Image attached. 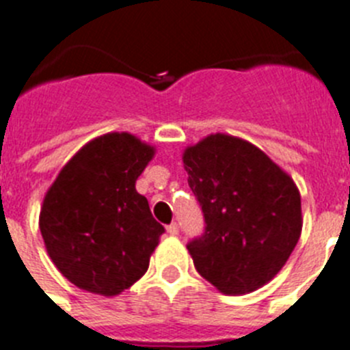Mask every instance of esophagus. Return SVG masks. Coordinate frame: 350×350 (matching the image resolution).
Returning <instances> with one entry per match:
<instances>
[{"label": "esophagus", "instance_id": "34e87169", "mask_svg": "<svg viewBox=\"0 0 350 350\" xmlns=\"http://www.w3.org/2000/svg\"><path fill=\"white\" fill-rule=\"evenodd\" d=\"M166 230H168V234H170V235H177V234H178L177 223H172V225H168V226H166Z\"/></svg>", "mask_w": 350, "mask_h": 350}]
</instances>
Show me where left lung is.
I'll use <instances>...</instances> for the list:
<instances>
[{"instance_id": "obj_1", "label": "left lung", "mask_w": 350, "mask_h": 350, "mask_svg": "<svg viewBox=\"0 0 350 350\" xmlns=\"http://www.w3.org/2000/svg\"><path fill=\"white\" fill-rule=\"evenodd\" d=\"M182 159L205 219L204 234L187 244L196 271L223 294L260 288L299 241L294 180L260 148L228 134L187 146Z\"/></svg>"}]
</instances>
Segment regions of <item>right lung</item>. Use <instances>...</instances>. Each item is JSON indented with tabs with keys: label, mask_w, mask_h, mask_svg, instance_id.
I'll return each instance as SVG.
<instances>
[{
	"label": "right lung",
	"mask_w": 350,
	"mask_h": 350,
	"mask_svg": "<svg viewBox=\"0 0 350 350\" xmlns=\"http://www.w3.org/2000/svg\"><path fill=\"white\" fill-rule=\"evenodd\" d=\"M154 146L129 133L86 143L65 164L42 204V239L58 271L83 291L118 295L148 269L164 226L136 180Z\"/></svg>",
	"instance_id": "right-lung-1"
}]
</instances>
